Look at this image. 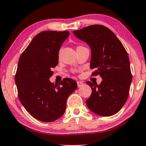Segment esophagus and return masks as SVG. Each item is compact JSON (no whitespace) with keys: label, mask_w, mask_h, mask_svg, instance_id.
Here are the masks:
<instances>
[{"label":"esophagus","mask_w":146,"mask_h":146,"mask_svg":"<svg viewBox=\"0 0 146 146\" xmlns=\"http://www.w3.org/2000/svg\"><path fill=\"white\" fill-rule=\"evenodd\" d=\"M77 84H78V86L79 88V87H81L83 86V82H82V81H77Z\"/></svg>","instance_id":"1"}]
</instances>
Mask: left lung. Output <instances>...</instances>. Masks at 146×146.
<instances>
[{"mask_svg": "<svg viewBox=\"0 0 146 146\" xmlns=\"http://www.w3.org/2000/svg\"><path fill=\"white\" fill-rule=\"evenodd\" d=\"M92 51L90 67L96 69L101 83L87 81L92 90L86 103L91 111L101 116L116 114L128 97L132 80L128 53L121 41L107 27L94 25L73 32Z\"/></svg>", "mask_w": 146, "mask_h": 146, "instance_id": "1", "label": "left lung"}]
</instances>
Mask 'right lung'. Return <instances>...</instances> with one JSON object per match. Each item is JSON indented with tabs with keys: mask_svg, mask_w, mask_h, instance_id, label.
I'll return each mask as SVG.
<instances>
[{
	"mask_svg": "<svg viewBox=\"0 0 146 146\" xmlns=\"http://www.w3.org/2000/svg\"><path fill=\"white\" fill-rule=\"evenodd\" d=\"M68 31H44L35 35L19 59L15 82L22 105L35 119L52 122L63 116L66 102L78 88L65 78L54 84L49 80L58 64V53Z\"/></svg>",
	"mask_w": 146,
	"mask_h": 146,
	"instance_id": "1",
	"label": "right lung"
}]
</instances>
